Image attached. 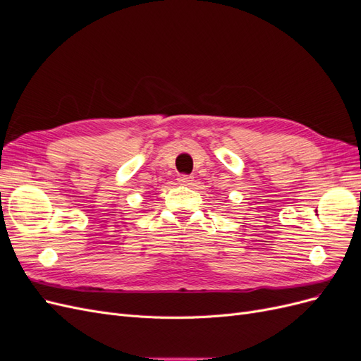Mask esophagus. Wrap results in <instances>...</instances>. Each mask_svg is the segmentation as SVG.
I'll return each mask as SVG.
<instances>
[{
	"label": "esophagus",
	"instance_id": "34e87169",
	"mask_svg": "<svg viewBox=\"0 0 361 361\" xmlns=\"http://www.w3.org/2000/svg\"><path fill=\"white\" fill-rule=\"evenodd\" d=\"M178 180H179L182 185H191V183H192V176H190V174H180Z\"/></svg>",
	"mask_w": 361,
	"mask_h": 361
}]
</instances>
